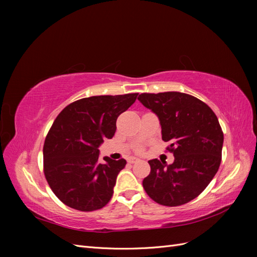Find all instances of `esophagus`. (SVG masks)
Listing matches in <instances>:
<instances>
[{
    "label": "esophagus",
    "mask_w": 257,
    "mask_h": 257,
    "mask_svg": "<svg viewBox=\"0 0 257 257\" xmlns=\"http://www.w3.org/2000/svg\"><path fill=\"white\" fill-rule=\"evenodd\" d=\"M128 162L131 163V164H134V163H136V162H139V160H138V159H136V158H131Z\"/></svg>",
    "instance_id": "esophagus-1"
}]
</instances>
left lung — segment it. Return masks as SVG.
Masks as SVG:
<instances>
[{"label": "left lung", "mask_w": 257, "mask_h": 257, "mask_svg": "<svg viewBox=\"0 0 257 257\" xmlns=\"http://www.w3.org/2000/svg\"><path fill=\"white\" fill-rule=\"evenodd\" d=\"M141 103L159 116L162 139L170 145L174 163L149 161L151 172L143 181L155 203L177 207L203 192L222 160L223 132L215 113L203 100L180 92L142 93Z\"/></svg>", "instance_id": "1"}]
</instances>
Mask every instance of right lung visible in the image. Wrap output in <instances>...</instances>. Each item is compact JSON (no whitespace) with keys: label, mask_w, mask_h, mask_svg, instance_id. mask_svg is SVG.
Returning <instances> with one entry per match:
<instances>
[{"label":"right lung","mask_w":257,"mask_h":257,"mask_svg":"<svg viewBox=\"0 0 257 257\" xmlns=\"http://www.w3.org/2000/svg\"><path fill=\"white\" fill-rule=\"evenodd\" d=\"M138 93L98 95L67 105L52 123L44 144V174L50 189L66 206L94 211L112 197L116 176L126 161L104 158L99 145L113 137L118 116Z\"/></svg>","instance_id":"1"}]
</instances>
